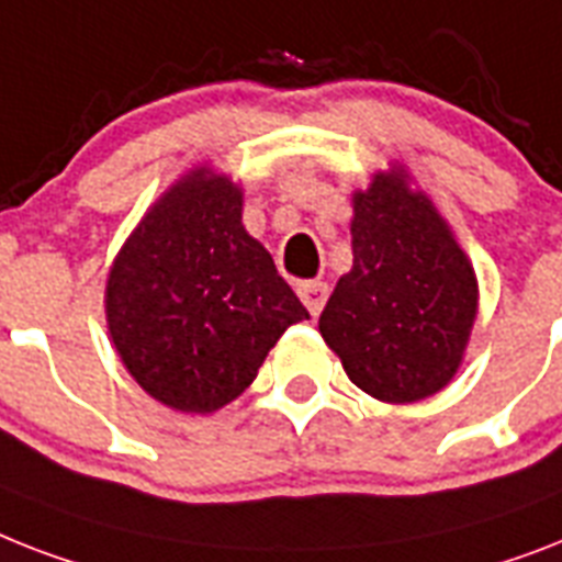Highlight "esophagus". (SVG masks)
<instances>
[{
  "label": "esophagus",
  "mask_w": 562,
  "mask_h": 562,
  "mask_svg": "<svg viewBox=\"0 0 562 562\" xmlns=\"http://www.w3.org/2000/svg\"><path fill=\"white\" fill-rule=\"evenodd\" d=\"M296 294H300L303 305L308 308V314H312V317H317V314L323 312V303H326L328 289H326V282L305 280V282H300V285H296Z\"/></svg>",
  "instance_id": "obj_1"
}]
</instances>
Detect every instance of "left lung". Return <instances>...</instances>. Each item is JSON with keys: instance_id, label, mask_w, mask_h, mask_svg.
I'll return each instance as SVG.
<instances>
[{"instance_id": "obj_1", "label": "left lung", "mask_w": 562, "mask_h": 562, "mask_svg": "<svg viewBox=\"0 0 562 562\" xmlns=\"http://www.w3.org/2000/svg\"><path fill=\"white\" fill-rule=\"evenodd\" d=\"M352 271L321 314L349 381L386 404L447 386L476 321V273L430 199L375 176L355 193Z\"/></svg>"}]
</instances>
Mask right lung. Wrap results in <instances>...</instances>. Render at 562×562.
Wrapping results in <instances>:
<instances>
[{"label": "right lung", "instance_id": "obj_1", "mask_svg": "<svg viewBox=\"0 0 562 562\" xmlns=\"http://www.w3.org/2000/svg\"><path fill=\"white\" fill-rule=\"evenodd\" d=\"M106 321L123 367L153 398L213 413L245 392L282 331L308 312L241 227L239 187L195 170L117 254Z\"/></svg>", "mask_w": 562, "mask_h": 562}]
</instances>
